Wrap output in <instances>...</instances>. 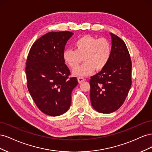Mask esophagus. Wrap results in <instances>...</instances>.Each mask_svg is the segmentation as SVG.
Segmentation results:
<instances>
[{"mask_svg": "<svg viewBox=\"0 0 152 152\" xmlns=\"http://www.w3.org/2000/svg\"><path fill=\"white\" fill-rule=\"evenodd\" d=\"M77 80H78V82H79V83H82V82H84L85 80V79L84 77H79L77 78Z\"/></svg>", "mask_w": 152, "mask_h": 152, "instance_id": "1", "label": "esophagus"}]
</instances>
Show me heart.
<instances>
[{
  "instance_id": "obj_1",
  "label": "heart",
  "mask_w": 152,
  "mask_h": 152,
  "mask_svg": "<svg viewBox=\"0 0 152 152\" xmlns=\"http://www.w3.org/2000/svg\"><path fill=\"white\" fill-rule=\"evenodd\" d=\"M75 50L66 49L63 52L66 65L74 69L82 58L85 63L73 71L75 76L86 77L93 74L94 70H102L108 63L112 55V45L105 38H97L86 35L77 39L73 44Z\"/></svg>"
}]
</instances>
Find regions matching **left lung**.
<instances>
[{
	"label": "left lung",
	"mask_w": 152,
	"mask_h": 152,
	"mask_svg": "<svg viewBox=\"0 0 152 152\" xmlns=\"http://www.w3.org/2000/svg\"><path fill=\"white\" fill-rule=\"evenodd\" d=\"M112 55L106 67L91 77L90 98L94 110L110 113L120 108L131 87L132 62L125 42L110 33Z\"/></svg>",
	"instance_id": "left-lung-1"
}]
</instances>
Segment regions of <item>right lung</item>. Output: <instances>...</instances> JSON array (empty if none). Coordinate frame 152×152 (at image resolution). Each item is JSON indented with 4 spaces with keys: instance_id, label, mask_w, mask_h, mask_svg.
<instances>
[{
    "instance_id": "obj_1",
    "label": "right lung",
    "mask_w": 152,
    "mask_h": 152,
    "mask_svg": "<svg viewBox=\"0 0 152 152\" xmlns=\"http://www.w3.org/2000/svg\"><path fill=\"white\" fill-rule=\"evenodd\" d=\"M70 31H50L32 45L26 60L27 87L38 108L50 116L66 112L72 102V92L78 84L76 77L63 59Z\"/></svg>"
}]
</instances>
